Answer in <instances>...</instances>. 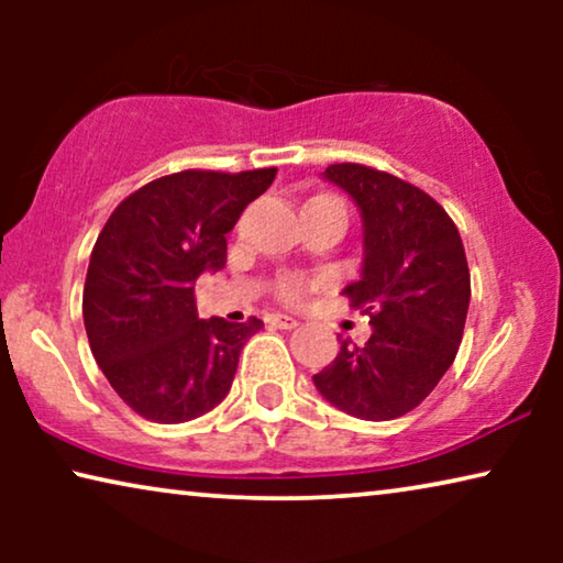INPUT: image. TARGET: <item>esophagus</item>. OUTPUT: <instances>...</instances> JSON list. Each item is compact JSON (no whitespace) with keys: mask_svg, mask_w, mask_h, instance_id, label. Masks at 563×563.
Wrapping results in <instances>:
<instances>
[{"mask_svg":"<svg viewBox=\"0 0 563 563\" xmlns=\"http://www.w3.org/2000/svg\"><path fill=\"white\" fill-rule=\"evenodd\" d=\"M268 325L279 328V330H291L299 325V320L289 318V314H268Z\"/></svg>","mask_w":563,"mask_h":563,"instance_id":"34e87169","label":"esophagus"}]
</instances>
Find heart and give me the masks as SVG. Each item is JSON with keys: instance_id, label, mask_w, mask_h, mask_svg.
<instances>
[{"instance_id": "1", "label": "heart", "mask_w": 563, "mask_h": 563, "mask_svg": "<svg viewBox=\"0 0 563 563\" xmlns=\"http://www.w3.org/2000/svg\"><path fill=\"white\" fill-rule=\"evenodd\" d=\"M305 287L307 284L299 279V276H284L279 284V295L282 299H287V302H297V299L305 295Z\"/></svg>"}]
</instances>
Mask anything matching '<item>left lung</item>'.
I'll return each mask as SVG.
<instances>
[{
    "label": "left lung",
    "mask_w": 563,
    "mask_h": 563,
    "mask_svg": "<svg viewBox=\"0 0 563 563\" xmlns=\"http://www.w3.org/2000/svg\"><path fill=\"white\" fill-rule=\"evenodd\" d=\"M322 176L361 210L364 266L343 295L372 318V335L364 345L341 338L338 356L312 382L353 418H402L459 353L472 297L464 243L449 212L397 176L361 164H333Z\"/></svg>",
    "instance_id": "obj_1"
}]
</instances>
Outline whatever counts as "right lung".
I'll return each mask as SVG.
<instances>
[{"label": "right lung", "instance_id": "obj_1", "mask_svg": "<svg viewBox=\"0 0 563 563\" xmlns=\"http://www.w3.org/2000/svg\"><path fill=\"white\" fill-rule=\"evenodd\" d=\"M274 176L276 168L168 174L104 222L84 284V328L107 382L141 418L195 420L230 391L238 356L264 322L199 320L195 282L225 266V235Z\"/></svg>", "mask_w": 563, "mask_h": 563}]
</instances>
